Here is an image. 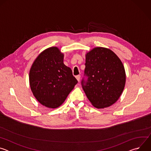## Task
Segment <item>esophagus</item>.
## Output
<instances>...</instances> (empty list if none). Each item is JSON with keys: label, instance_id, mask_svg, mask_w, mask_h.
<instances>
[{"label": "esophagus", "instance_id": "34e87169", "mask_svg": "<svg viewBox=\"0 0 151 151\" xmlns=\"http://www.w3.org/2000/svg\"><path fill=\"white\" fill-rule=\"evenodd\" d=\"M76 79L78 80V81L79 82L80 78H81V76H80V75H77V76H76Z\"/></svg>", "mask_w": 151, "mask_h": 151}]
</instances>
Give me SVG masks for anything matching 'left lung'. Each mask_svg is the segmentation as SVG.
Returning a JSON list of instances; mask_svg holds the SVG:
<instances>
[{
  "label": "left lung",
  "mask_w": 151,
  "mask_h": 151,
  "mask_svg": "<svg viewBox=\"0 0 151 151\" xmlns=\"http://www.w3.org/2000/svg\"><path fill=\"white\" fill-rule=\"evenodd\" d=\"M82 87L91 104L104 108L115 103L125 84V72L118 57L111 50L97 47L86 55Z\"/></svg>",
  "instance_id": "obj_1"
}]
</instances>
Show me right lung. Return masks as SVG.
<instances>
[{
    "instance_id": "1",
    "label": "right lung",
    "mask_w": 151,
    "mask_h": 151,
    "mask_svg": "<svg viewBox=\"0 0 151 151\" xmlns=\"http://www.w3.org/2000/svg\"><path fill=\"white\" fill-rule=\"evenodd\" d=\"M63 57L58 48H49L38 55L30 70V85L34 96L50 108L61 105L78 83L71 69L64 64Z\"/></svg>"
}]
</instances>
